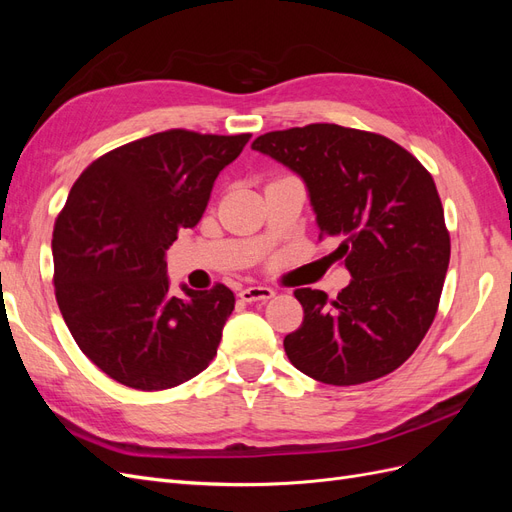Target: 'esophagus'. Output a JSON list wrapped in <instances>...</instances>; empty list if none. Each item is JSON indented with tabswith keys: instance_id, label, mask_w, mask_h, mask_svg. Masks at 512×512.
Returning <instances> with one entry per match:
<instances>
[{
	"instance_id": "obj_1",
	"label": "esophagus",
	"mask_w": 512,
	"mask_h": 512,
	"mask_svg": "<svg viewBox=\"0 0 512 512\" xmlns=\"http://www.w3.org/2000/svg\"><path fill=\"white\" fill-rule=\"evenodd\" d=\"M275 297V292L267 286H250V288H243L239 292V299L245 303H252V301H269Z\"/></svg>"
}]
</instances>
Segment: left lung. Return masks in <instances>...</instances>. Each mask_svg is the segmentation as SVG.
Returning <instances> with one entry per match:
<instances>
[{"instance_id":"left-lung-1","label":"left lung","mask_w":512,"mask_h":512,"mask_svg":"<svg viewBox=\"0 0 512 512\" xmlns=\"http://www.w3.org/2000/svg\"><path fill=\"white\" fill-rule=\"evenodd\" d=\"M252 149L301 175L320 239L352 282L329 299L297 288L303 324L284 337L290 363L333 386L378 380L404 365L438 312L451 237L429 170L376 132L309 123L258 136Z\"/></svg>"}]
</instances>
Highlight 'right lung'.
Masks as SVG:
<instances>
[{"label":"right lung","mask_w":512,"mask_h":512,"mask_svg":"<svg viewBox=\"0 0 512 512\" xmlns=\"http://www.w3.org/2000/svg\"><path fill=\"white\" fill-rule=\"evenodd\" d=\"M252 134L166 130L104 153L74 181L53 228L59 312L83 354L136 391L207 369L235 309L224 284L168 290V245L203 218L220 170Z\"/></svg>","instance_id":"obj_1"}]
</instances>
